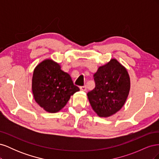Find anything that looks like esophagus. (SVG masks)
<instances>
[{
  "instance_id": "1",
  "label": "esophagus",
  "mask_w": 159,
  "mask_h": 159,
  "mask_svg": "<svg viewBox=\"0 0 159 159\" xmlns=\"http://www.w3.org/2000/svg\"><path fill=\"white\" fill-rule=\"evenodd\" d=\"M80 90H81V91H86V89H87V88H86V86H85V85L80 86Z\"/></svg>"
}]
</instances>
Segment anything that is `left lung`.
I'll return each mask as SVG.
<instances>
[{"mask_svg": "<svg viewBox=\"0 0 159 159\" xmlns=\"http://www.w3.org/2000/svg\"><path fill=\"white\" fill-rule=\"evenodd\" d=\"M95 87L88 91L93 110L100 117L112 116L126 102L131 88L128 71L115 58L99 66L94 74Z\"/></svg>", "mask_w": 159, "mask_h": 159, "instance_id": "1", "label": "left lung"}]
</instances>
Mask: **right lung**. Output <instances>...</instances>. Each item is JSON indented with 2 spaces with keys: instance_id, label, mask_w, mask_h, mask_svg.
Returning <instances> with one entry per match:
<instances>
[{
  "instance_id": "1",
  "label": "right lung",
  "mask_w": 159,
  "mask_h": 159,
  "mask_svg": "<svg viewBox=\"0 0 159 159\" xmlns=\"http://www.w3.org/2000/svg\"><path fill=\"white\" fill-rule=\"evenodd\" d=\"M32 91L35 102L46 112L57 113L63 109L70 97L80 88L61 66L50 58L45 59L34 70Z\"/></svg>"
}]
</instances>
